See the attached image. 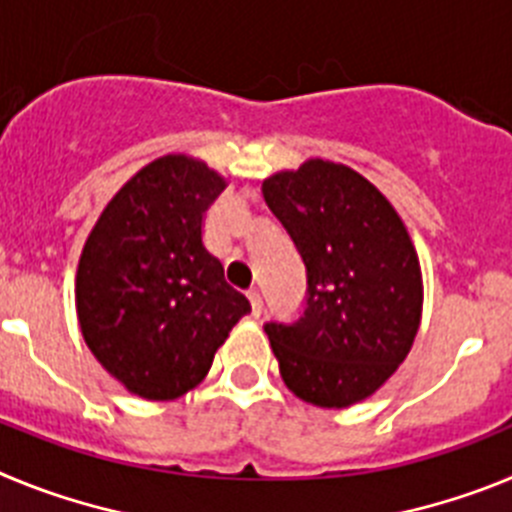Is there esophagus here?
<instances>
[{
    "instance_id": "1",
    "label": "esophagus",
    "mask_w": 512,
    "mask_h": 512,
    "mask_svg": "<svg viewBox=\"0 0 512 512\" xmlns=\"http://www.w3.org/2000/svg\"><path fill=\"white\" fill-rule=\"evenodd\" d=\"M248 300H251V310H253V315H256V318H259L261 310H264V300H261V292H259V289H256V287L248 289Z\"/></svg>"
}]
</instances>
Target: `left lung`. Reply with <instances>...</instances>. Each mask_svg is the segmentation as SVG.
<instances>
[{
	"label": "left lung",
	"mask_w": 512,
	"mask_h": 512,
	"mask_svg": "<svg viewBox=\"0 0 512 512\" xmlns=\"http://www.w3.org/2000/svg\"><path fill=\"white\" fill-rule=\"evenodd\" d=\"M307 269L305 312L266 323L284 384L318 408L372 397L413 348L423 274L390 200L351 166L310 158L261 184Z\"/></svg>",
	"instance_id": "left-lung-1"
}]
</instances>
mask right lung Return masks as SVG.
Wrapping results in <instances>:
<instances>
[{"label": "right lung", "mask_w": 512, "mask_h": 512, "mask_svg": "<svg viewBox=\"0 0 512 512\" xmlns=\"http://www.w3.org/2000/svg\"><path fill=\"white\" fill-rule=\"evenodd\" d=\"M225 176L169 153L122 184L76 269V315L94 359L143 400H176L210 372L251 302L225 282L202 220Z\"/></svg>", "instance_id": "right-lung-1"}]
</instances>
